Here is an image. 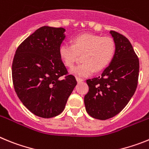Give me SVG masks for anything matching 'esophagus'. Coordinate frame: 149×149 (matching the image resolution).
Instances as JSON below:
<instances>
[{
  "label": "esophagus",
  "instance_id": "esophagus-1",
  "mask_svg": "<svg viewBox=\"0 0 149 149\" xmlns=\"http://www.w3.org/2000/svg\"><path fill=\"white\" fill-rule=\"evenodd\" d=\"M76 80H77V83L82 82V81H84V79H83V78H81V77H76Z\"/></svg>",
  "mask_w": 149,
  "mask_h": 149
}]
</instances>
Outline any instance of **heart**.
Segmentation results:
<instances>
[{
  "label": "heart",
  "instance_id": "heart-1",
  "mask_svg": "<svg viewBox=\"0 0 149 149\" xmlns=\"http://www.w3.org/2000/svg\"><path fill=\"white\" fill-rule=\"evenodd\" d=\"M116 53V43L109 36H101L93 33H83L74 36L73 44L63 43L59 54L64 65L74 67L79 55H82L83 63L71 70V73L78 77H88L99 72L111 63Z\"/></svg>",
  "mask_w": 149,
  "mask_h": 149
}]
</instances>
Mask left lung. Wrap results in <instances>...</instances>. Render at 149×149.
Listing matches in <instances>:
<instances>
[{
    "label": "left lung",
    "instance_id": "1",
    "mask_svg": "<svg viewBox=\"0 0 149 149\" xmlns=\"http://www.w3.org/2000/svg\"><path fill=\"white\" fill-rule=\"evenodd\" d=\"M116 53L109 65L98 77L86 80L89 92L84 104L89 116L106 120L119 113L134 95L138 84L139 63L130 41L110 30Z\"/></svg>",
    "mask_w": 149,
    "mask_h": 149
}]
</instances>
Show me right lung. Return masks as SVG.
Returning a JSON list of instances; mask_svg holds the SVG:
<instances>
[{"instance_id":"obj_1","label":"right lung","mask_w":149,"mask_h":149,"mask_svg":"<svg viewBox=\"0 0 149 149\" xmlns=\"http://www.w3.org/2000/svg\"><path fill=\"white\" fill-rule=\"evenodd\" d=\"M65 31L63 27H40L18 46L13 59L15 93L31 113L42 118L61 113L77 85L59 54Z\"/></svg>"}]
</instances>
